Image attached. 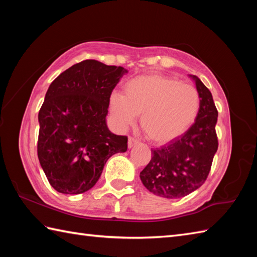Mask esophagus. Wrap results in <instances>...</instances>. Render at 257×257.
Returning a JSON list of instances; mask_svg holds the SVG:
<instances>
[{
	"instance_id": "1",
	"label": "esophagus",
	"mask_w": 257,
	"mask_h": 257,
	"mask_svg": "<svg viewBox=\"0 0 257 257\" xmlns=\"http://www.w3.org/2000/svg\"><path fill=\"white\" fill-rule=\"evenodd\" d=\"M138 144H139V141L137 139H135L133 137H129V139H128V148H133L134 146L138 145Z\"/></svg>"
}]
</instances>
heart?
Returning a JSON list of instances; mask_svg holds the SVG:
<instances>
[{"label":"heart","mask_w":257,"mask_h":257,"mask_svg":"<svg viewBox=\"0 0 257 257\" xmlns=\"http://www.w3.org/2000/svg\"><path fill=\"white\" fill-rule=\"evenodd\" d=\"M195 87L161 74H145L125 81L121 94H112L109 111L120 127H128L141 114L140 127L156 145L178 139L192 127L200 111Z\"/></svg>","instance_id":"heart-1"}]
</instances>
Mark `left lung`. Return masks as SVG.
Returning a JSON list of instances; mask_svg holds the SVG:
<instances>
[{
  "mask_svg": "<svg viewBox=\"0 0 257 257\" xmlns=\"http://www.w3.org/2000/svg\"><path fill=\"white\" fill-rule=\"evenodd\" d=\"M200 111L187 133L161 148L151 149V160L140 172L150 192L167 199H179L199 189L209 176L219 147L215 124L217 109L211 91L196 77Z\"/></svg>",
  "mask_w": 257,
  "mask_h": 257,
  "instance_id": "obj_1",
  "label": "left lung"
}]
</instances>
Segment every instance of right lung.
<instances>
[{
  "label": "right lung",
  "instance_id": "1",
  "mask_svg": "<svg viewBox=\"0 0 257 257\" xmlns=\"http://www.w3.org/2000/svg\"><path fill=\"white\" fill-rule=\"evenodd\" d=\"M121 66L86 59L65 70L48 87L38 112L37 156L57 192L80 194L100 178L107 160L125 152L128 138L108 129L109 99Z\"/></svg>",
  "mask_w": 257,
  "mask_h": 257
}]
</instances>
